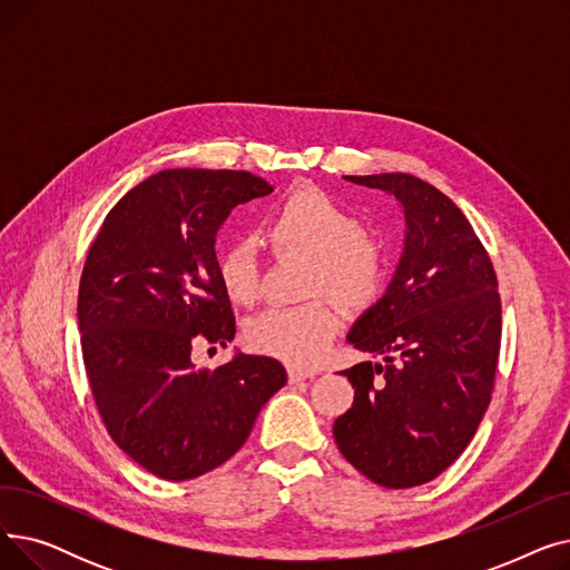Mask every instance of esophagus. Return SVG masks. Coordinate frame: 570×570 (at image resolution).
<instances>
[{"label":"esophagus","instance_id":"1","mask_svg":"<svg viewBox=\"0 0 570 570\" xmlns=\"http://www.w3.org/2000/svg\"><path fill=\"white\" fill-rule=\"evenodd\" d=\"M318 372L316 370H303L297 365H291L288 367V381L291 383H301V381H307V379H314Z\"/></svg>","mask_w":570,"mask_h":570}]
</instances>
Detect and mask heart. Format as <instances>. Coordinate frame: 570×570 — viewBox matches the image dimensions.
I'll return each instance as SVG.
<instances>
[{
  "instance_id": "b5f03b06",
  "label": "heart",
  "mask_w": 570,
  "mask_h": 570,
  "mask_svg": "<svg viewBox=\"0 0 570 570\" xmlns=\"http://www.w3.org/2000/svg\"><path fill=\"white\" fill-rule=\"evenodd\" d=\"M265 235L277 254L307 256L305 293L331 295L351 312L372 307L387 282V261L376 239L348 207L316 187L293 189L265 219ZM219 279L237 305L258 297L256 247L237 239L219 258ZM340 312L327 297L295 307H269L245 327L247 344L293 365H312L340 333Z\"/></svg>"
}]
</instances>
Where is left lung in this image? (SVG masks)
I'll return each mask as SVG.
<instances>
[{"instance_id":"8db88e82","label":"left lung","mask_w":570,"mask_h":570,"mask_svg":"<svg viewBox=\"0 0 570 570\" xmlns=\"http://www.w3.org/2000/svg\"><path fill=\"white\" fill-rule=\"evenodd\" d=\"M346 179L393 194L406 239L385 295L348 333L385 365L342 372L355 395L333 434L372 483L406 490L451 466L483 421L501 344L499 284L462 209L436 187L409 173Z\"/></svg>"}]
</instances>
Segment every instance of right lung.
<instances>
[{
    "label": "right lung",
    "instance_id": "right-lung-1",
    "mask_svg": "<svg viewBox=\"0 0 570 570\" xmlns=\"http://www.w3.org/2000/svg\"><path fill=\"white\" fill-rule=\"evenodd\" d=\"M269 191L247 170H161L115 203L89 247L78 291L89 387L112 441L164 481L222 466L286 383L267 355L191 363L196 344L235 335L217 230L235 205Z\"/></svg>",
    "mask_w": 570,
    "mask_h": 570
}]
</instances>
